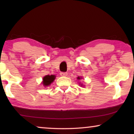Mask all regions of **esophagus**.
<instances>
[{"label":"esophagus","mask_w":134,"mask_h":134,"mask_svg":"<svg viewBox=\"0 0 134 134\" xmlns=\"http://www.w3.org/2000/svg\"><path fill=\"white\" fill-rule=\"evenodd\" d=\"M60 75L62 76H66L68 75V73L66 72H60Z\"/></svg>","instance_id":"34e87169"}]
</instances>
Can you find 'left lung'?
Returning <instances> with one entry per match:
<instances>
[{"instance_id": "left-lung-1", "label": "left lung", "mask_w": 134, "mask_h": 134, "mask_svg": "<svg viewBox=\"0 0 134 134\" xmlns=\"http://www.w3.org/2000/svg\"><path fill=\"white\" fill-rule=\"evenodd\" d=\"M77 79H81V78H80L79 77H78V78H77Z\"/></svg>"}]
</instances>
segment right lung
Wrapping results in <instances>:
<instances>
[{
	"mask_svg": "<svg viewBox=\"0 0 134 134\" xmlns=\"http://www.w3.org/2000/svg\"><path fill=\"white\" fill-rule=\"evenodd\" d=\"M55 79V76L51 75V76H46L43 78V85L44 86H48L54 81Z\"/></svg>",
	"mask_w": 134,
	"mask_h": 134,
	"instance_id": "add662e5",
	"label": "right lung"
}]
</instances>
